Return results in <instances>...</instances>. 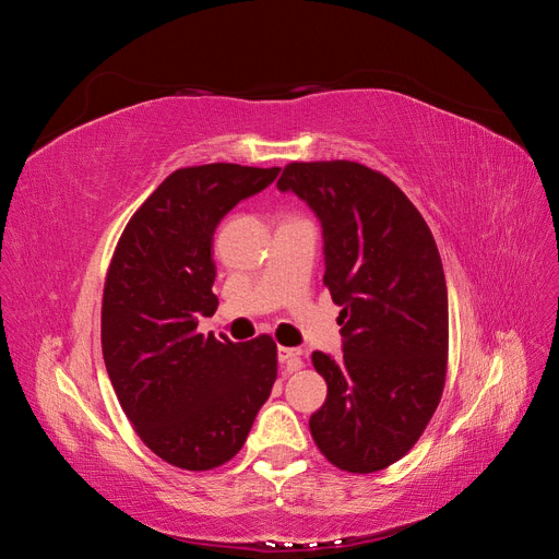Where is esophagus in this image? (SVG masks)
<instances>
[{
    "instance_id": "obj_1",
    "label": "esophagus",
    "mask_w": 559,
    "mask_h": 559,
    "mask_svg": "<svg viewBox=\"0 0 559 559\" xmlns=\"http://www.w3.org/2000/svg\"><path fill=\"white\" fill-rule=\"evenodd\" d=\"M302 352L298 347H280L277 349V359L280 364L289 370V373H294V370H298L302 366Z\"/></svg>"
}]
</instances>
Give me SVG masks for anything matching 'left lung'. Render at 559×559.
<instances>
[{"instance_id": "8db88e82", "label": "left lung", "mask_w": 559, "mask_h": 559, "mask_svg": "<svg viewBox=\"0 0 559 559\" xmlns=\"http://www.w3.org/2000/svg\"><path fill=\"white\" fill-rule=\"evenodd\" d=\"M319 216L343 359L312 354L326 401L310 431L349 473L399 462L425 433L448 373V286L433 235L399 186L354 160L289 163L277 181Z\"/></svg>"}]
</instances>
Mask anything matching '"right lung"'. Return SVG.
Listing matches in <instances>:
<instances>
[{
	"label": "right lung",
	"mask_w": 559,
	"mask_h": 559,
	"mask_svg": "<svg viewBox=\"0 0 559 559\" xmlns=\"http://www.w3.org/2000/svg\"><path fill=\"white\" fill-rule=\"evenodd\" d=\"M280 167H181L130 216L103 294V354L132 429L163 462L186 471L226 464L247 441L277 380V345L198 333L212 314V235Z\"/></svg>",
	"instance_id": "right-lung-1"
}]
</instances>
